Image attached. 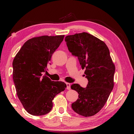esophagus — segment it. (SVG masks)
I'll return each instance as SVG.
<instances>
[{
    "label": "esophagus",
    "mask_w": 134,
    "mask_h": 134,
    "mask_svg": "<svg viewBox=\"0 0 134 134\" xmlns=\"http://www.w3.org/2000/svg\"><path fill=\"white\" fill-rule=\"evenodd\" d=\"M66 85H67V90H70L71 89V85L69 83H66Z\"/></svg>",
    "instance_id": "obj_1"
}]
</instances>
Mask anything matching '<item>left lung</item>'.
<instances>
[{"mask_svg":"<svg viewBox=\"0 0 134 134\" xmlns=\"http://www.w3.org/2000/svg\"><path fill=\"white\" fill-rule=\"evenodd\" d=\"M65 41L72 55L77 56L88 80L86 88L77 83L71 86L79 94L71 104L75 112L85 117L96 115L107 101L114 86L115 66L109 50L104 41L83 32L65 37Z\"/></svg>","mask_w":134,"mask_h":134,"instance_id":"obj_1","label":"left lung"}]
</instances>
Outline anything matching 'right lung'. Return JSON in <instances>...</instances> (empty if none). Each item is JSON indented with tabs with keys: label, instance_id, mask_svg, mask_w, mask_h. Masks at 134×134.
<instances>
[{
	"label": "right lung",
	"instance_id": "obj_1",
	"mask_svg": "<svg viewBox=\"0 0 134 134\" xmlns=\"http://www.w3.org/2000/svg\"><path fill=\"white\" fill-rule=\"evenodd\" d=\"M64 35L36 37L25 42L13 62V81L19 99L27 112L44 115L53 107L54 97L65 90L64 82L52 81L42 73Z\"/></svg>",
	"mask_w": 134,
	"mask_h": 134
}]
</instances>
